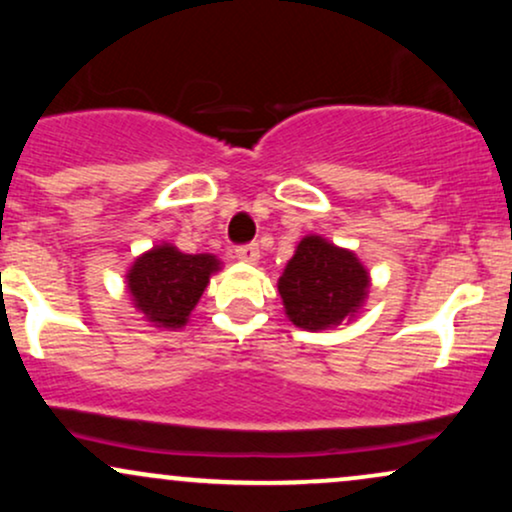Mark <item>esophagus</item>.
Here are the masks:
<instances>
[{
  "mask_svg": "<svg viewBox=\"0 0 512 512\" xmlns=\"http://www.w3.org/2000/svg\"><path fill=\"white\" fill-rule=\"evenodd\" d=\"M236 257L240 262H248V264H255L260 260V248H257V243H248V245H240L236 250Z\"/></svg>",
  "mask_w": 512,
  "mask_h": 512,
  "instance_id": "34e87169",
  "label": "esophagus"
}]
</instances>
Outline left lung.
I'll list each match as a JSON object with an SVG mask.
<instances>
[{
	"label": "left lung",
	"mask_w": 512,
	"mask_h": 512,
	"mask_svg": "<svg viewBox=\"0 0 512 512\" xmlns=\"http://www.w3.org/2000/svg\"><path fill=\"white\" fill-rule=\"evenodd\" d=\"M370 276L351 250L322 236H305L279 276L286 317L305 332L354 320L368 298Z\"/></svg>",
	"instance_id": "1"
}]
</instances>
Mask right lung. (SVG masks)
<instances>
[{
  "mask_svg": "<svg viewBox=\"0 0 512 512\" xmlns=\"http://www.w3.org/2000/svg\"><path fill=\"white\" fill-rule=\"evenodd\" d=\"M214 255H185L175 245L163 243L146 250L127 272V291L134 308L154 327L180 330L202 298L209 276L219 272Z\"/></svg>",
  "mask_w": 512,
  "mask_h": 512,
  "instance_id": "add662e5",
  "label": "right lung"
}]
</instances>
